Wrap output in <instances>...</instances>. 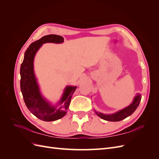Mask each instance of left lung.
I'll return each mask as SVG.
<instances>
[{
	"mask_svg": "<svg viewBox=\"0 0 159 159\" xmlns=\"http://www.w3.org/2000/svg\"><path fill=\"white\" fill-rule=\"evenodd\" d=\"M141 99V95L140 93H137L133 100L132 103L130 104L129 106L125 107L123 109L118 111L115 112L112 114H104L101 112L97 111L94 110L96 115L99 116L100 118H102L105 121H119L121 120L127 118V117L130 116L132 115L134 111L137 109L138 107L139 103H140Z\"/></svg>",
	"mask_w": 159,
	"mask_h": 159,
	"instance_id": "1",
	"label": "left lung"
}]
</instances>
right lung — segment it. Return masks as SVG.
<instances>
[{
	"label": "right lung",
	"mask_w": 159,
	"mask_h": 159,
	"mask_svg": "<svg viewBox=\"0 0 159 159\" xmlns=\"http://www.w3.org/2000/svg\"><path fill=\"white\" fill-rule=\"evenodd\" d=\"M63 42V37L55 34L44 36L40 40L32 42L25 53L20 66V89L24 101L30 111L37 118L44 121H56L64 116L77 86H66L59 102L55 105H52L41 93L34 70V60L42 44L45 43L61 44ZM58 106L60 107L57 108Z\"/></svg>",
	"instance_id": "obj_1"
}]
</instances>
